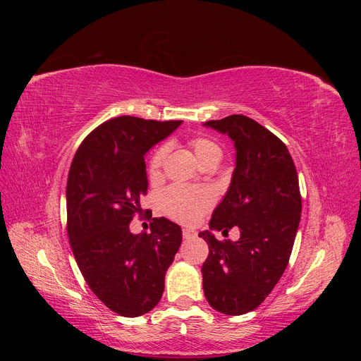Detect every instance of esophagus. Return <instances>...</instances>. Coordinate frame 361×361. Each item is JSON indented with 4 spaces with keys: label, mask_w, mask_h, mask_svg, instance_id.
Masks as SVG:
<instances>
[{
    "label": "esophagus",
    "mask_w": 361,
    "mask_h": 361,
    "mask_svg": "<svg viewBox=\"0 0 361 361\" xmlns=\"http://www.w3.org/2000/svg\"><path fill=\"white\" fill-rule=\"evenodd\" d=\"M182 235H183V238H185V239H191V238H194V236H195V232H194V231H191V228H183V231H182Z\"/></svg>",
    "instance_id": "34e87169"
}]
</instances>
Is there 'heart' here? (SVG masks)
Here are the masks:
<instances>
[{
	"mask_svg": "<svg viewBox=\"0 0 361 361\" xmlns=\"http://www.w3.org/2000/svg\"><path fill=\"white\" fill-rule=\"evenodd\" d=\"M195 157L206 164L212 159H220L221 149L214 140L207 137H192L190 140ZM169 146L162 145L155 149L147 162V176L150 180H155L161 176L162 164L166 159ZM214 203V194L209 188H194L185 187V185H170L159 195L161 211L169 215L173 220L185 224H192L206 212Z\"/></svg>",
	"mask_w": 361,
	"mask_h": 361,
	"instance_id": "obj_1",
	"label": "heart"
}]
</instances>
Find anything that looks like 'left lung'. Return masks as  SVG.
Segmentation results:
<instances>
[{
  "mask_svg": "<svg viewBox=\"0 0 361 361\" xmlns=\"http://www.w3.org/2000/svg\"><path fill=\"white\" fill-rule=\"evenodd\" d=\"M209 126L235 141L236 167L209 226L238 241H218L200 232L209 245L202 267L203 290L211 307L238 316L264 302L285 272L301 218L298 174L286 145L243 114L209 120Z\"/></svg>",
  "mask_w": 361,
  "mask_h": 361,
  "instance_id": "left-lung-1",
  "label": "left lung"
}]
</instances>
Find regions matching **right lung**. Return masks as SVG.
I'll use <instances>...</instances> for the list:
<instances>
[{"label":"right lung","instance_id":"1","mask_svg":"<svg viewBox=\"0 0 361 361\" xmlns=\"http://www.w3.org/2000/svg\"><path fill=\"white\" fill-rule=\"evenodd\" d=\"M180 123L133 116L106 120L84 138L71 164L66 206L75 260L96 297L125 318L159 302L166 271L182 243L180 227L152 212L149 233L129 231L134 215L143 214L146 152Z\"/></svg>","mask_w":361,"mask_h":361}]
</instances>
